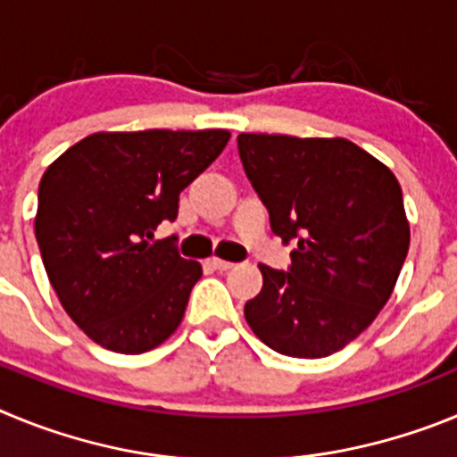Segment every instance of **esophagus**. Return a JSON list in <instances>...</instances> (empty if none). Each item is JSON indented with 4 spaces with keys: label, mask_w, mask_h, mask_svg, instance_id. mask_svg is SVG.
Segmentation results:
<instances>
[{
    "label": "esophagus",
    "mask_w": 457,
    "mask_h": 457,
    "mask_svg": "<svg viewBox=\"0 0 457 457\" xmlns=\"http://www.w3.org/2000/svg\"><path fill=\"white\" fill-rule=\"evenodd\" d=\"M208 265H210V268L220 270V272H224V270H231L233 268L231 261H221V258H208Z\"/></svg>",
    "instance_id": "obj_1"
}]
</instances>
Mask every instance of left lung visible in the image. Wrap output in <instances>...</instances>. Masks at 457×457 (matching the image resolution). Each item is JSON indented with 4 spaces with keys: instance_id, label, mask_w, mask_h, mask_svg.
<instances>
[{
    "instance_id": "8db88e82",
    "label": "left lung",
    "mask_w": 457,
    "mask_h": 457,
    "mask_svg": "<svg viewBox=\"0 0 457 457\" xmlns=\"http://www.w3.org/2000/svg\"><path fill=\"white\" fill-rule=\"evenodd\" d=\"M249 183L274 236L295 242L288 270L258 265L263 288L245 318L288 357L338 353L391 297L410 249L401 185L348 139L237 137Z\"/></svg>"
}]
</instances>
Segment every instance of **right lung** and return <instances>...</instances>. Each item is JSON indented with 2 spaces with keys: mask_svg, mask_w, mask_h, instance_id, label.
I'll return each instance as SVG.
<instances>
[{
  "mask_svg": "<svg viewBox=\"0 0 457 457\" xmlns=\"http://www.w3.org/2000/svg\"><path fill=\"white\" fill-rule=\"evenodd\" d=\"M231 139L228 130L96 132L47 167L36 240L52 288L91 341L139 354L185 316L201 265L179 237L153 240L179 217V196Z\"/></svg>",
  "mask_w": 457,
  "mask_h": 457,
  "instance_id": "obj_1",
  "label": "right lung"
}]
</instances>
